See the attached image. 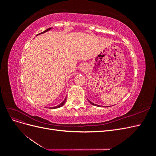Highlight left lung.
Returning a JSON list of instances; mask_svg holds the SVG:
<instances>
[{
	"label": "left lung",
	"instance_id": "left-lung-1",
	"mask_svg": "<svg viewBox=\"0 0 156 156\" xmlns=\"http://www.w3.org/2000/svg\"><path fill=\"white\" fill-rule=\"evenodd\" d=\"M88 101L90 102V104H92V105H95V106H99L98 105H96V104H94V103H93L92 102H91L90 101V100H88Z\"/></svg>",
	"mask_w": 156,
	"mask_h": 156
}]
</instances>
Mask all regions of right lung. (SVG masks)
I'll use <instances>...</instances> for the list:
<instances>
[{"instance_id":"right-lung-1","label":"right lung","mask_w":156,"mask_h":156,"mask_svg":"<svg viewBox=\"0 0 156 156\" xmlns=\"http://www.w3.org/2000/svg\"><path fill=\"white\" fill-rule=\"evenodd\" d=\"M51 29V28H49V29H46L45 31H44V32H42L40 33V34H37V35H39V34H43V33H45V32H48V31L50 30ZM66 101V98H65V99H64V100L62 103H61L60 105H57V106H56V107H51L50 108H59V107H62V106H63V105H64V104L65 103Z\"/></svg>"}]
</instances>
